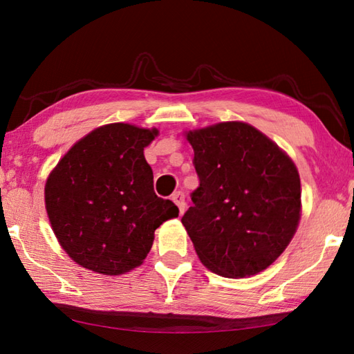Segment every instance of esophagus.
I'll return each mask as SVG.
<instances>
[{"label":"esophagus","instance_id":"esophagus-1","mask_svg":"<svg viewBox=\"0 0 354 354\" xmlns=\"http://www.w3.org/2000/svg\"><path fill=\"white\" fill-rule=\"evenodd\" d=\"M171 201L175 202V204L178 205L179 214H183L184 209H185V194H184L183 192H176V193L171 196Z\"/></svg>","mask_w":354,"mask_h":354}]
</instances>
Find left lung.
<instances>
[{
    "label": "left lung",
    "instance_id": "1",
    "mask_svg": "<svg viewBox=\"0 0 354 354\" xmlns=\"http://www.w3.org/2000/svg\"><path fill=\"white\" fill-rule=\"evenodd\" d=\"M199 187L183 216L201 261L243 278L280 257L301 216L295 164L272 140L242 122L187 132Z\"/></svg>",
    "mask_w": 354,
    "mask_h": 354
}]
</instances>
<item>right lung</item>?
Returning a JSON list of instances; mask_svg holds the SVG:
<instances>
[{
    "label": "right lung",
    "instance_id": "1",
    "mask_svg": "<svg viewBox=\"0 0 354 354\" xmlns=\"http://www.w3.org/2000/svg\"><path fill=\"white\" fill-rule=\"evenodd\" d=\"M158 135L127 123L97 127L50 173L45 208L65 252L103 275L140 266L155 230L179 209L153 192L145 147Z\"/></svg>",
    "mask_w": 354,
    "mask_h": 354
}]
</instances>
